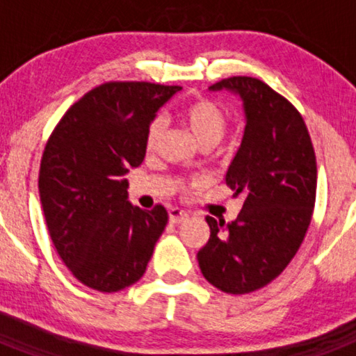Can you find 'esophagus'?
<instances>
[{
  "label": "esophagus",
  "instance_id": "esophagus-1",
  "mask_svg": "<svg viewBox=\"0 0 356 356\" xmlns=\"http://www.w3.org/2000/svg\"><path fill=\"white\" fill-rule=\"evenodd\" d=\"M188 217V213L185 212V210L178 209V207H172V209H169V221L172 222V225H180L181 221H185Z\"/></svg>",
  "mask_w": 356,
  "mask_h": 356
}]
</instances>
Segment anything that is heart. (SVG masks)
I'll return each instance as SVG.
<instances>
[{"mask_svg":"<svg viewBox=\"0 0 356 356\" xmlns=\"http://www.w3.org/2000/svg\"><path fill=\"white\" fill-rule=\"evenodd\" d=\"M181 119L201 146H217L228 130V115L221 106L207 97H197L181 108ZM163 134L162 119H153L146 130V149L153 151Z\"/></svg>","mask_w":356,"mask_h":356,"instance_id":"obj_1","label":"heart"}]
</instances>
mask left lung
<instances>
[{
    "instance_id": "8db88e82",
    "label": "left lung",
    "mask_w": 356,
    "mask_h": 356,
    "mask_svg": "<svg viewBox=\"0 0 356 356\" xmlns=\"http://www.w3.org/2000/svg\"><path fill=\"white\" fill-rule=\"evenodd\" d=\"M209 89L242 102L246 127L225 180L244 205L228 225L207 217L210 238L197 262L216 289L248 294L273 282L300 250L316 203V153L300 112L264 81L234 76Z\"/></svg>"
}]
</instances>
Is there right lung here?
I'll use <instances>...</instances> for the list:
<instances>
[{"label": "right lung", "mask_w": 356, "mask_h": 356, "mask_svg": "<svg viewBox=\"0 0 356 356\" xmlns=\"http://www.w3.org/2000/svg\"><path fill=\"white\" fill-rule=\"evenodd\" d=\"M181 87L110 81L78 99L49 137L39 194L49 237L72 276L99 292L143 278L168 210L128 201L130 168L146 155V130Z\"/></svg>", "instance_id": "add662e5"}]
</instances>
